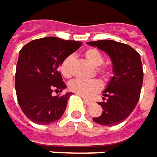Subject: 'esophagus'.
I'll return each instance as SVG.
<instances>
[{
  "instance_id": "34e87169",
  "label": "esophagus",
  "mask_w": 157,
  "mask_h": 157,
  "mask_svg": "<svg viewBox=\"0 0 157 157\" xmlns=\"http://www.w3.org/2000/svg\"><path fill=\"white\" fill-rule=\"evenodd\" d=\"M84 102H85L86 105H88V106H90L94 103V101H90V100H87V99H85V100H84Z\"/></svg>"
}]
</instances>
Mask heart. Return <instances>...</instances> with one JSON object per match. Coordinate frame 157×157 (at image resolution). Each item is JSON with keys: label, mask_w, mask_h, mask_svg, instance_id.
Returning a JSON list of instances; mask_svg holds the SVG:
<instances>
[{"label": "heart", "mask_w": 157, "mask_h": 157, "mask_svg": "<svg viewBox=\"0 0 157 157\" xmlns=\"http://www.w3.org/2000/svg\"><path fill=\"white\" fill-rule=\"evenodd\" d=\"M84 56L88 61V63L94 67H96L97 72L101 75L103 78H109L110 75V71L106 66H101L103 62L104 57L102 54L99 51L97 48H91L86 49L84 53ZM74 56L71 55L67 56L63 61L60 66L61 73L65 78H70L72 75V65L74 63ZM69 88L71 92L75 94L85 97V98H91L95 94L101 90L102 85L97 79H82L77 78L70 83Z\"/></svg>", "instance_id": "1"}]
</instances>
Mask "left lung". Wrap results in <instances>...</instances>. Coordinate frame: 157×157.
<instances>
[{
	"label": "left lung",
	"mask_w": 157,
	"mask_h": 157,
	"mask_svg": "<svg viewBox=\"0 0 157 157\" xmlns=\"http://www.w3.org/2000/svg\"><path fill=\"white\" fill-rule=\"evenodd\" d=\"M87 44L109 56L114 72L103 91V101L98 102L103 110L100 117L93 120L101 125L118 124L133 111L140 99L143 82L140 56L129 45L115 40H102Z\"/></svg>",
	"instance_id": "8db88e82"
}]
</instances>
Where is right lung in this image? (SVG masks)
I'll return each instance as SVG.
<instances>
[{
    "label": "right lung",
    "mask_w": 157,
    "mask_h": 157,
    "mask_svg": "<svg viewBox=\"0 0 157 157\" xmlns=\"http://www.w3.org/2000/svg\"><path fill=\"white\" fill-rule=\"evenodd\" d=\"M81 42L46 37L22 48L17 63L16 93L20 108L30 120L48 124L60 119L71 93L54 96L66 88L59 66Z\"/></svg>",
    "instance_id": "1"
}]
</instances>
